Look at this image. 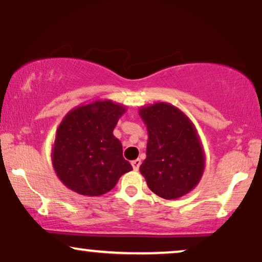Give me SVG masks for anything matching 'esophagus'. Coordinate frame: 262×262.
Instances as JSON below:
<instances>
[{"label":"esophagus","mask_w":262,"mask_h":262,"mask_svg":"<svg viewBox=\"0 0 262 262\" xmlns=\"http://www.w3.org/2000/svg\"><path fill=\"white\" fill-rule=\"evenodd\" d=\"M140 164H141V160H140V159H137V160H133V161H132V166H133V169H134L135 171L139 170Z\"/></svg>","instance_id":"34e87169"}]
</instances>
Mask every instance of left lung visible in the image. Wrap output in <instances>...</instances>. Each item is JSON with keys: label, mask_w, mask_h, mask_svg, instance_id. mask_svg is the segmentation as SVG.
Listing matches in <instances>:
<instances>
[{"label": "left lung", "mask_w": 262, "mask_h": 262, "mask_svg": "<svg viewBox=\"0 0 262 262\" xmlns=\"http://www.w3.org/2000/svg\"><path fill=\"white\" fill-rule=\"evenodd\" d=\"M139 116L148 130L146 159L140 173L149 188L165 200H177L200 183L206 154L193 122L167 102L141 106Z\"/></svg>", "instance_id": "8db88e82"}]
</instances>
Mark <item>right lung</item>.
Here are the masks:
<instances>
[{
  "label": "right lung",
  "instance_id": "right-lung-1",
  "mask_svg": "<svg viewBox=\"0 0 262 262\" xmlns=\"http://www.w3.org/2000/svg\"><path fill=\"white\" fill-rule=\"evenodd\" d=\"M127 106L107 98L80 104L65 114L56 129L52 164L59 180L82 196H102L119 177L133 170L113 135Z\"/></svg>",
  "mask_w": 262,
  "mask_h": 262
}]
</instances>
